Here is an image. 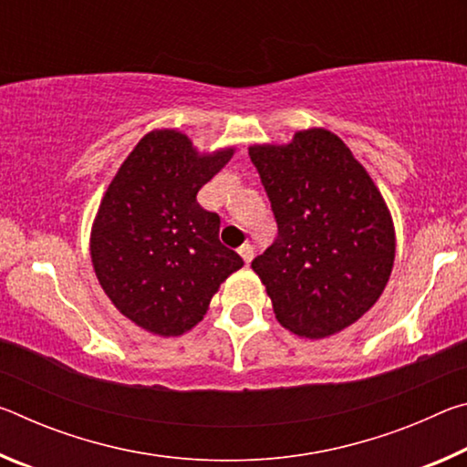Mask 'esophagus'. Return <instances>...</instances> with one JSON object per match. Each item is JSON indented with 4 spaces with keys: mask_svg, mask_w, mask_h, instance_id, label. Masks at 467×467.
Returning a JSON list of instances; mask_svg holds the SVG:
<instances>
[{
    "mask_svg": "<svg viewBox=\"0 0 467 467\" xmlns=\"http://www.w3.org/2000/svg\"><path fill=\"white\" fill-rule=\"evenodd\" d=\"M239 255L243 257L244 264H251V259H253V247H251L249 243H244L243 247H239Z\"/></svg>",
    "mask_w": 467,
    "mask_h": 467,
    "instance_id": "esophagus-1",
    "label": "esophagus"
}]
</instances>
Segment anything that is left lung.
Segmentation results:
<instances>
[{
  "label": "left lung",
  "mask_w": 467,
  "mask_h": 467,
  "mask_svg": "<svg viewBox=\"0 0 467 467\" xmlns=\"http://www.w3.org/2000/svg\"><path fill=\"white\" fill-rule=\"evenodd\" d=\"M278 239L251 262L282 327L323 339L350 327L389 282L391 212L336 133L296 131L288 144H253Z\"/></svg>",
  "instance_id": "left-lung-1"
}]
</instances>
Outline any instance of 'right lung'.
Listing matches in <instances>:
<instances>
[{
  "mask_svg": "<svg viewBox=\"0 0 467 467\" xmlns=\"http://www.w3.org/2000/svg\"><path fill=\"white\" fill-rule=\"evenodd\" d=\"M234 148L200 152L183 131L154 130L131 150L102 195L90 233L94 274L117 311L154 336L195 327L239 253L218 239L216 212L197 192Z\"/></svg>",
  "mask_w": 467,
  "mask_h": 467,
  "instance_id": "1",
  "label": "right lung"
}]
</instances>
